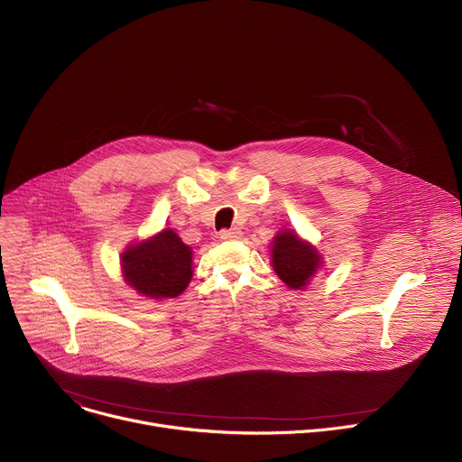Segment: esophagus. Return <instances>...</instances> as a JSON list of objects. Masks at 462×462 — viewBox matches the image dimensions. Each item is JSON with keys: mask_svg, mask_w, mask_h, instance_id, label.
<instances>
[{"mask_svg": "<svg viewBox=\"0 0 462 462\" xmlns=\"http://www.w3.org/2000/svg\"><path fill=\"white\" fill-rule=\"evenodd\" d=\"M221 239L225 241H234V239H239L241 237V230L237 228H226V230H221Z\"/></svg>", "mask_w": 462, "mask_h": 462, "instance_id": "esophagus-1", "label": "esophagus"}]
</instances>
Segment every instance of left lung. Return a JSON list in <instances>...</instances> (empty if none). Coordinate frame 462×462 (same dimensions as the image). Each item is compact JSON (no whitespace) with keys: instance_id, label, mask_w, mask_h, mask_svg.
<instances>
[{"instance_id":"1","label":"left lung","mask_w":462,"mask_h":462,"mask_svg":"<svg viewBox=\"0 0 462 462\" xmlns=\"http://www.w3.org/2000/svg\"><path fill=\"white\" fill-rule=\"evenodd\" d=\"M319 254L316 248L301 241L292 232H282L274 239L273 265L276 274L291 289H301L319 267Z\"/></svg>"}]
</instances>
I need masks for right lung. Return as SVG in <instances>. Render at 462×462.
Wrapping results in <instances>:
<instances>
[{
    "label": "right lung",
    "mask_w": 462,
    "mask_h": 462,
    "mask_svg": "<svg viewBox=\"0 0 462 462\" xmlns=\"http://www.w3.org/2000/svg\"><path fill=\"white\" fill-rule=\"evenodd\" d=\"M125 282L143 296L166 300L179 296L191 280V250L173 230L129 246L122 254Z\"/></svg>",
    "instance_id": "right-lung-1"
}]
</instances>
